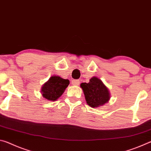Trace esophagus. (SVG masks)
<instances>
[{"mask_svg": "<svg viewBox=\"0 0 151 151\" xmlns=\"http://www.w3.org/2000/svg\"><path fill=\"white\" fill-rule=\"evenodd\" d=\"M72 84L73 85L78 86V85H79V84H80V81H79L78 80H73Z\"/></svg>", "mask_w": 151, "mask_h": 151, "instance_id": "1", "label": "esophagus"}]
</instances>
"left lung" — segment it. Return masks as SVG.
<instances>
[{"instance_id":"1","label":"left lung","mask_w":151,"mask_h":151,"mask_svg":"<svg viewBox=\"0 0 151 151\" xmlns=\"http://www.w3.org/2000/svg\"><path fill=\"white\" fill-rule=\"evenodd\" d=\"M81 87L83 90L86 103L93 108L103 105L109 100L108 88L97 77L91 78L88 83H81Z\"/></svg>"}]
</instances>
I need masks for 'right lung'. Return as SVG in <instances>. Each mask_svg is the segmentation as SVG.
Wrapping results in <instances>:
<instances>
[{
    "instance_id": "1",
    "label": "right lung",
    "mask_w": 151,
    "mask_h": 151,
    "mask_svg": "<svg viewBox=\"0 0 151 151\" xmlns=\"http://www.w3.org/2000/svg\"><path fill=\"white\" fill-rule=\"evenodd\" d=\"M69 83L68 79H63L58 76H53L42 86L41 89L42 96L47 100L56 101L62 95Z\"/></svg>"
}]
</instances>
